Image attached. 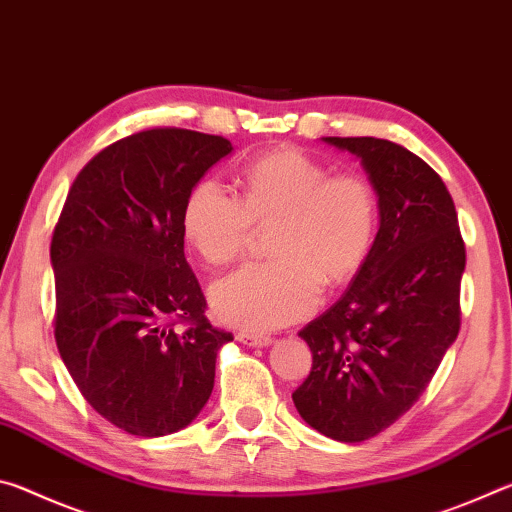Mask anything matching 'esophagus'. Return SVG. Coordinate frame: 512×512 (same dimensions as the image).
Here are the masks:
<instances>
[{"label": "esophagus", "mask_w": 512, "mask_h": 512, "mask_svg": "<svg viewBox=\"0 0 512 512\" xmlns=\"http://www.w3.org/2000/svg\"><path fill=\"white\" fill-rule=\"evenodd\" d=\"M237 341L248 345V348H266V345H271V336L253 334V332H239Z\"/></svg>", "instance_id": "1"}]
</instances>
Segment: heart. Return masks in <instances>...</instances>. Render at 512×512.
<instances>
[{
    "instance_id": "heart-1",
    "label": "heart",
    "mask_w": 512,
    "mask_h": 512,
    "mask_svg": "<svg viewBox=\"0 0 512 512\" xmlns=\"http://www.w3.org/2000/svg\"><path fill=\"white\" fill-rule=\"evenodd\" d=\"M241 201L214 180L189 192L180 228L207 264L246 253L255 230L266 232L273 259L248 264L210 289L214 314L244 329H275L316 307L323 282L352 280L370 253L379 203L357 173L329 176L298 149H275L239 176Z\"/></svg>"
}]
</instances>
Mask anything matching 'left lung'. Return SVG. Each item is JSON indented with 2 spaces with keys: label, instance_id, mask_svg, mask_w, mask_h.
<instances>
[{
  "label": "left lung",
  "instance_id": "left-lung-1",
  "mask_svg": "<svg viewBox=\"0 0 512 512\" xmlns=\"http://www.w3.org/2000/svg\"><path fill=\"white\" fill-rule=\"evenodd\" d=\"M361 160L379 203V230L348 291L300 329L311 372L293 393L309 427L361 443L427 391L461 327L465 246L436 171L377 137H323Z\"/></svg>",
  "mask_w": 512,
  "mask_h": 512
}]
</instances>
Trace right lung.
<instances>
[{
	"mask_svg": "<svg viewBox=\"0 0 512 512\" xmlns=\"http://www.w3.org/2000/svg\"><path fill=\"white\" fill-rule=\"evenodd\" d=\"M230 153L223 137L185 128L124 137L81 169L56 223L58 352L92 409L133 436L187 427L232 341L207 323L180 228L189 192Z\"/></svg>",
	"mask_w": 512,
	"mask_h": 512,
	"instance_id": "obj_1",
	"label": "right lung"
}]
</instances>
